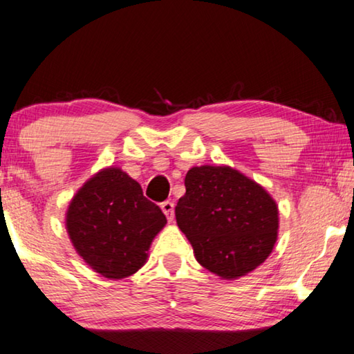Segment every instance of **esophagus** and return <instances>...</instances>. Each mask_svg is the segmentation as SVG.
Masks as SVG:
<instances>
[{
    "mask_svg": "<svg viewBox=\"0 0 354 354\" xmlns=\"http://www.w3.org/2000/svg\"><path fill=\"white\" fill-rule=\"evenodd\" d=\"M160 207H162L164 214L167 215V220L171 221L173 217H175V205H173V201H164Z\"/></svg>",
    "mask_w": 354,
    "mask_h": 354,
    "instance_id": "obj_1",
    "label": "esophagus"
}]
</instances>
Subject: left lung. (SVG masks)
<instances>
[{"mask_svg":"<svg viewBox=\"0 0 354 354\" xmlns=\"http://www.w3.org/2000/svg\"><path fill=\"white\" fill-rule=\"evenodd\" d=\"M184 184L176 223L203 267L236 279L270 256L278 237V206L262 185L226 165L192 167Z\"/></svg>","mask_w":354,"mask_h":354,"instance_id":"1","label":"left lung"}]
</instances>
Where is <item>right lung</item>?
<instances>
[{"label": "right lung", "mask_w": 354, "mask_h": 354, "mask_svg": "<svg viewBox=\"0 0 354 354\" xmlns=\"http://www.w3.org/2000/svg\"><path fill=\"white\" fill-rule=\"evenodd\" d=\"M165 223V215L143 196L140 184L117 167L88 179L70 201L65 218L77 254L109 279L139 270Z\"/></svg>", "instance_id": "right-lung-1"}]
</instances>
